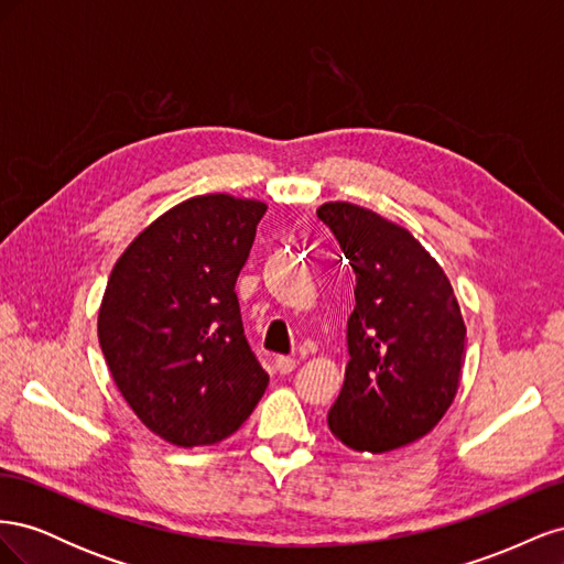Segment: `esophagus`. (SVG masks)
<instances>
[{"label": "esophagus", "instance_id": "esophagus-1", "mask_svg": "<svg viewBox=\"0 0 564 564\" xmlns=\"http://www.w3.org/2000/svg\"><path fill=\"white\" fill-rule=\"evenodd\" d=\"M275 369L280 373H292L296 369V360H294V357H289V355H278L275 357Z\"/></svg>", "mask_w": 564, "mask_h": 564}]
</instances>
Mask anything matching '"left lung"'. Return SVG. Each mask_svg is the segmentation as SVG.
<instances>
[{
  "label": "left lung",
  "mask_w": 564,
  "mask_h": 564,
  "mask_svg": "<svg viewBox=\"0 0 564 564\" xmlns=\"http://www.w3.org/2000/svg\"><path fill=\"white\" fill-rule=\"evenodd\" d=\"M355 272L346 381L329 429L357 452H390L435 429L460 381L466 324L433 256L404 228L348 202L322 204Z\"/></svg>",
  "instance_id": "8db88e82"
}]
</instances>
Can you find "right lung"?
<instances>
[{
  "label": "right lung",
  "mask_w": 564,
  "mask_h": 564,
  "mask_svg": "<svg viewBox=\"0 0 564 564\" xmlns=\"http://www.w3.org/2000/svg\"><path fill=\"white\" fill-rule=\"evenodd\" d=\"M265 204L202 195L169 209L119 256L98 340L129 406L178 447L232 435L268 388L235 282Z\"/></svg>",
  "instance_id": "right-lung-1"
}]
</instances>
